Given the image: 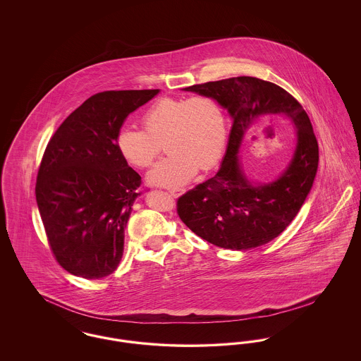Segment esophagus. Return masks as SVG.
Instances as JSON below:
<instances>
[{
    "label": "esophagus",
    "instance_id": "obj_1",
    "mask_svg": "<svg viewBox=\"0 0 361 361\" xmlns=\"http://www.w3.org/2000/svg\"><path fill=\"white\" fill-rule=\"evenodd\" d=\"M168 192L174 196V197H177V196H180L181 193H183V189L180 188H168Z\"/></svg>",
    "mask_w": 361,
    "mask_h": 361
}]
</instances>
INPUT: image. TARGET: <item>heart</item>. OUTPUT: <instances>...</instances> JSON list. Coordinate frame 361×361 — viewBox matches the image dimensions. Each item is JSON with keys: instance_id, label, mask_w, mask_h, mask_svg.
<instances>
[{"instance_id": "obj_1", "label": "heart", "mask_w": 361, "mask_h": 361, "mask_svg": "<svg viewBox=\"0 0 361 361\" xmlns=\"http://www.w3.org/2000/svg\"><path fill=\"white\" fill-rule=\"evenodd\" d=\"M140 121L143 130H118L115 147L128 165L145 169L165 143L169 153L147 176L154 185H183L199 168L207 171L222 158L227 119L222 105L211 96L161 99L143 112Z\"/></svg>"}]
</instances>
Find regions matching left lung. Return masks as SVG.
<instances>
[{
  "instance_id": "8db88e82",
  "label": "left lung",
  "mask_w": 361,
  "mask_h": 361,
  "mask_svg": "<svg viewBox=\"0 0 361 361\" xmlns=\"http://www.w3.org/2000/svg\"><path fill=\"white\" fill-rule=\"evenodd\" d=\"M218 100L233 118L218 173L177 199V214L196 235L224 249L247 250L280 235L303 206L318 169V142L309 116L283 87L256 77H233L184 87ZM284 117L298 142L283 174L268 185H252L238 159L241 139L259 120Z\"/></svg>"
}]
</instances>
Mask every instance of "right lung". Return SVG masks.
I'll return each instance as SVG.
<instances>
[{"label":"right lung","instance_id":"right-lung-1","mask_svg":"<svg viewBox=\"0 0 361 361\" xmlns=\"http://www.w3.org/2000/svg\"><path fill=\"white\" fill-rule=\"evenodd\" d=\"M158 89L106 90L89 97L52 135L36 178V203L58 264L87 280L114 274L140 176L121 158L115 135Z\"/></svg>","mask_w":361,"mask_h":361}]
</instances>
